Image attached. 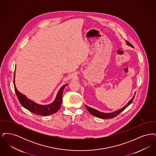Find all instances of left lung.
<instances>
[{"instance_id":"obj_1","label":"left lung","mask_w":156,"mask_h":156,"mask_svg":"<svg viewBox=\"0 0 156 156\" xmlns=\"http://www.w3.org/2000/svg\"><path fill=\"white\" fill-rule=\"evenodd\" d=\"M126 44L127 45H129V46H130V47H133V46L130 43L127 42V41H126ZM135 94H136V92L134 93V95L133 98L128 102V103L126 104V105H125L124 107H123V108H121V109H119L117 110V111H115L111 112V113H105V112H102L98 111L97 109H94V108H90V107H89V106L86 105H85V107H86V108L87 109V110L88 111V112H89V113H90L92 115H93V116H96V117H98V118H101V119H112V118H113L114 117H116L117 115H118L121 112H122L123 110H125L127 106H129L130 104H132V102L133 101V99L134 98Z\"/></svg>"}]
</instances>
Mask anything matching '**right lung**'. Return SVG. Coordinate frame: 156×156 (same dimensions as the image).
Segmentation results:
<instances>
[{
  "instance_id": "right-lung-1",
  "label": "right lung",
  "mask_w": 156,
  "mask_h": 156,
  "mask_svg": "<svg viewBox=\"0 0 156 156\" xmlns=\"http://www.w3.org/2000/svg\"><path fill=\"white\" fill-rule=\"evenodd\" d=\"M13 83L16 94L18 98L19 101L23 106L28 111L37 115L44 116L50 115L59 110L62 101V93L65 87L67 85V84H66L59 89L54 101L52 103L48 105H40L30 100V99L27 98L26 95L17 90L15 85V72Z\"/></svg>"
}]
</instances>
